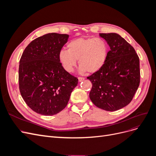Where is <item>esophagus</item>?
Wrapping results in <instances>:
<instances>
[{"instance_id":"esophagus-1","label":"esophagus","mask_w":156,"mask_h":156,"mask_svg":"<svg viewBox=\"0 0 156 156\" xmlns=\"http://www.w3.org/2000/svg\"><path fill=\"white\" fill-rule=\"evenodd\" d=\"M78 79H79V82H81V81H83V80L84 79V77H78Z\"/></svg>"}]
</instances>
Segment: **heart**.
Listing matches in <instances>:
<instances>
[{"label":"heart","mask_w":156,"mask_h":156,"mask_svg":"<svg viewBox=\"0 0 156 156\" xmlns=\"http://www.w3.org/2000/svg\"><path fill=\"white\" fill-rule=\"evenodd\" d=\"M68 50H62L59 60L68 72H72L77 65L80 66L79 72L97 73L107 62L109 48L107 42L96 37H79L70 41L67 45Z\"/></svg>","instance_id":"1"}]
</instances>
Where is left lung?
<instances>
[{
  "label": "left lung",
  "instance_id": "obj_1",
  "mask_svg": "<svg viewBox=\"0 0 156 156\" xmlns=\"http://www.w3.org/2000/svg\"><path fill=\"white\" fill-rule=\"evenodd\" d=\"M110 47L107 62L87 77L92 87L89 94L96 107L115 111L131 101L140 84L139 58L128 42L116 33H100Z\"/></svg>",
  "mask_w": 156,
  "mask_h": 156
}]
</instances>
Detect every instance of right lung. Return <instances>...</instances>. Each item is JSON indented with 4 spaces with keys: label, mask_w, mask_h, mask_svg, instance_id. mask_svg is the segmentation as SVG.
Segmentation results:
<instances>
[{
    "label": "right lung",
    "mask_w": 156,
    "mask_h": 156,
    "mask_svg": "<svg viewBox=\"0 0 156 156\" xmlns=\"http://www.w3.org/2000/svg\"><path fill=\"white\" fill-rule=\"evenodd\" d=\"M69 35L49 33L37 37L23 51L19 87L23 100L38 114L52 116L66 107L78 79L66 72L59 53Z\"/></svg>",
    "instance_id": "1"
}]
</instances>
